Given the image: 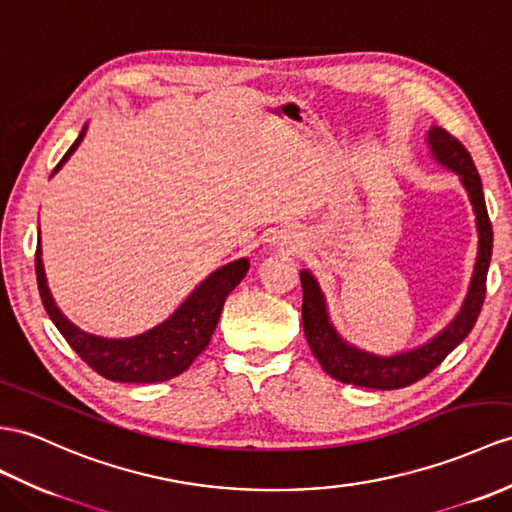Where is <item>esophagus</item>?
<instances>
[{
    "label": "esophagus",
    "mask_w": 512,
    "mask_h": 512,
    "mask_svg": "<svg viewBox=\"0 0 512 512\" xmlns=\"http://www.w3.org/2000/svg\"><path fill=\"white\" fill-rule=\"evenodd\" d=\"M273 243L280 245V247H286V245H289V236H286V234H276V236H273Z\"/></svg>",
    "instance_id": "1"
}]
</instances>
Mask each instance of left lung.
I'll return each mask as SVG.
<instances>
[{
	"label": "left lung",
	"mask_w": 512,
	"mask_h": 512,
	"mask_svg": "<svg viewBox=\"0 0 512 512\" xmlns=\"http://www.w3.org/2000/svg\"><path fill=\"white\" fill-rule=\"evenodd\" d=\"M430 145L434 156L439 158L445 167L456 171L460 180H463L465 189L471 197L473 210H476L478 219V232H480V249H478V263L476 273H473L471 289L467 295V302L460 310V315L450 328L443 330L434 341L419 347V350L397 354L391 358H380L367 352H360L356 347L341 341V336L334 332L330 326V319L326 313V304H323V295L315 278L308 271H302V321H304V334L310 345V350L317 356L323 371L332 376L334 380H341L343 384L365 386V389H378V391H391L402 389L426 378L432 369L439 367L456 345L465 341V336L476 326L478 315L484 304L486 295V271L491 263V249H493V228L489 213H486L484 193H482V180L478 176V169L473 165L471 154L467 147L460 143L456 136L447 130L434 126L430 130Z\"/></svg>",
	"instance_id": "8db88e82"
}]
</instances>
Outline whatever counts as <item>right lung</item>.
I'll use <instances>...</instances> for the list:
<instances>
[{"label":"right lung","instance_id":"right-lung-1","mask_svg":"<svg viewBox=\"0 0 512 512\" xmlns=\"http://www.w3.org/2000/svg\"><path fill=\"white\" fill-rule=\"evenodd\" d=\"M82 136L84 130L76 143L67 149V154L60 158L54 171L65 165V160L73 154V149L80 145ZM34 267L39 293L49 319L54 321V326L65 336V341L86 365L112 382L152 384L180 376L206 350L210 336H213L217 321L221 317L223 302H226V297L232 293L234 286L245 278L249 263L241 258L217 269L213 276H208L197 286L189 299L167 321H162L154 330L134 336V339L119 341L86 334L62 317L45 282L41 241L36 245Z\"/></svg>","mask_w":512,"mask_h":512}]
</instances>
